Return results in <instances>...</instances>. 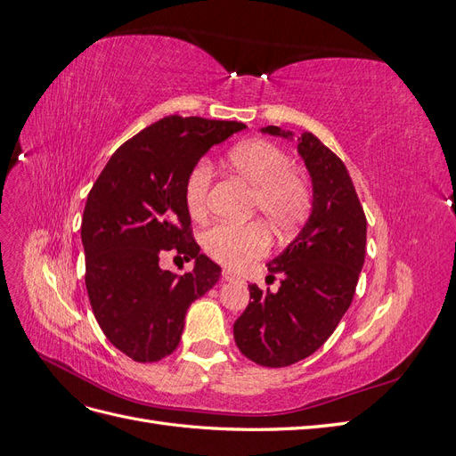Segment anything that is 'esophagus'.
<instances>
[{"label": "esophagus", "instance_id": "1", "mask_svg": "<svg viewBox=\"0 0 456 456\" xmlns=\"http://www.w3.org/2000/svg\"><path fill=\"white\" fill-rule=\"evenodd\" d=\"M223 280L224 281H243L238 273H233L230 270H223Z\"/></svg>", "mask_w": 456, "mask_h": 456}]
</instances>
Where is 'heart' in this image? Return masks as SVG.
<instances>
[{"mask_svg":"<svg viewBox=\"0 0 456 456\" xmlns=\"http://www.w3.org/2000/svg\"><path fill=\"white\" fill-rule=\"evenodd\" d=\"M226 167L251 186V211L260 213L275 232L297 228L312 209L308 178L289 165L283 148L266 139L238 142L226 151ZM213 171L198 161L184 181V205L191 218L207 215V198ZM270 236L265 224H215L203 233V249L213 260L232 270H243L268 251Z\"/></svg>","mask_w":456,"mask_h":456,"instance_id":"obj_1","label":"heart"}]
</instances>
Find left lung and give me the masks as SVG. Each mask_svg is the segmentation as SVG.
I'll list each match as a JSON object with an SVG mask.
<instances>
[{
  "label": "left lung",
  "instance_id": "left-lung-1",
  "mask_svg": "<svg viewBox=\"0 0 456 456\" xmlns=\"http://www.w3.org/2000/svg\"><path fill=\"white\" fill-rule=\"evenodd\" d=\"M262 133L293 136L268 126ZM298 154L314 184L312 215L287 249L268 262L278 293L249 285L251 300L233 323L240 352L262 367H287L333 335L352 305L365 262L367 218L346 165L315 134L302 133Z\"/></svg>",
  "mask_w": 456,
  "mask_h": 456
}]
</instances>
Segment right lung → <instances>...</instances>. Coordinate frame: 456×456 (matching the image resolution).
Masks as SVG:
<instances>
[{"mask_svg": "<svg viewBox=\"0 0 456 456\" xmlns=\"http://www.w3.org/2000/svg\"><path fill=\"white\" fill-rule=\"evenodd\" d=\"M241 129L240 121L163 118L123 142L89 191L81 218L89 302L106 338L133 362L173 354L186 310L220 278L191 233L184 181L207 150ZM167 252L194 257L195 268L161 271Z\"/></svg>", "mask_w": 456, "mask_h": 456, "instance_id": "1", "label": "right lung"}]
</instances>
